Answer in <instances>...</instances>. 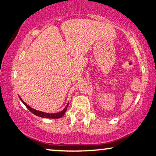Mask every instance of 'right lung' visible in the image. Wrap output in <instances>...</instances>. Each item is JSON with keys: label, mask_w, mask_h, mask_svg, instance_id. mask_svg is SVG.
<instances>
[{"label": "right lung", "mask_w": 156, "mask_h": 156, "mask_svg": "<svg viewBox=\"0 0 156 156\" xmlns=\"http://www.w3.org/2000/svg\"><path fill=\"white\" fill-rule=\"evenodd\" d=\"M19 98H20V101L23 102V104L26 105L30 112H31V113H33L34 114H35L36 116H38V117H42V118H48V119H58V118L62 117L64 115V114H65L66 111H67V106H68V103H67V105H66L65 108H64L63 110L62 111V112H59L58 113H53V114H50V113H45L43 112H40V111H37L34 108H32L31 107H30L29 105H27L26 103H25V102L23 101L22 99H21L20 97L19 96Z\"/></svg>", "instance_id": "1"}]
</instances>
